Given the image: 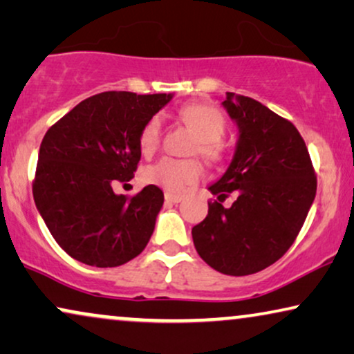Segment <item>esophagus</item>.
Returning a JSON list of instances; mask_svg holds the SVG:
<instances>
[{"label":"esophagus","mask_w":354,"mask_h":354,"mask_svg":"<svg viewBox=\"0 0 354 354\" xmlns=\"http://www.w3.org/2000/svg\"><path fill=\"white\" fill-rule=\"evenodd\" d=\"M165 201L169 202V204H180L183 201L181 196H174L171 192H165Z\"/></svg>","instance_id":"1"}]
</instances>
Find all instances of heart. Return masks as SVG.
<instances>
[{
	"label": "heart",
	"mask_w": 354,
	"mask_h": 354,
	"mask_svg": "<svg viewBox=\"0 0 354 354\" xmlns=\"http://www.w3.org/2000/svg\"><path fill=\"white\" fill-rule=\"evenodd\" d=\"M181 118L199 138L197 150L207 160L220 155V140L225 134V116L215 106L197 103L181 110ZM160 144V120L157 116L145 122L139 134V147L144 155H152ZM202 176V165L197 160H176L163 157L142 171V180L174 194H183Z\"/></svg>",
	"instance_id": "b5f03b06"
}]
</instances>
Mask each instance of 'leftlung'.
Masks as SVG:
<instances>
[{
  "mask_svg": "<svg viewBox=\"0 0 354 354\" xmlns=\"http://www.w3.org/2000/svg\"><path fill=\"white\" fill-rule=\"evenodd\" d=\"M221 105L238 128L226 171L209 186L232 207L209 204L192 228L199 256L216 272L243 277L261 272L288 251L313 205L317 181L298 129L254 98L226 92Z\"/></svg>",
  "mask_w": 354,
  "mask_h": 354,
  "instance_id": "obj_1",
  "label": "left lung"
}]
</instances>
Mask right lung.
<instances>
[{
	"label": "right lung",
	"mask_w": 354,
	"mask_h": 354,
	"mask_svg": "<svg viewBox=\"0 0 354 354\" xmlns=\"http://www.w3.org/2000/svg\"><path fill=\"white\" fill-rule=\"evenodd\" d=\"M171 98L102 92L46 131L34 201L55 241L75 261L118 267L147 246L163 205L162 189L149 185L128 199L111 185L131 180L140 160V131Z\"/></svg>",
	"instance_id": "obj_1"
}]
</instances>
